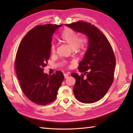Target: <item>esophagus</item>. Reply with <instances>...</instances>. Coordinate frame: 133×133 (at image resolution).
<instances>
[{
  "label": "esophagus",
  "mask_w": 133,
  "mask_h": 133,
  "mask_svg": "<svg viewBox=\"0 0 133 133\" xmlns=\"http://www.w3.org/2000/svg\"><path fill=\"white\" fill-rule=\"evenodd\" d=\"M69 75L68 73H64V77L65 78H67L69 77Z\"/></svg>",
  "instance_id": "1"
}]
</instances>
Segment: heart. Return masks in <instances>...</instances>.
<instances>
[{"label":"heart","instance_id":"obj_1","mask_svg":"<svg viewBox=\"0 0 133 133\" xmlns=\"http://www.w3.org/2000/svg\"><path fill=\"white\" fill-rule=\"evenodd\" d=\"M62 41L67 43L74 52H79L84 50L88 44V39L85 36H79V34L74 30L66 28L61 35ZM51 51L52 54L55 52V46L52 44Z\"/></svg>","mask_w":133,"mask_h":133}]
</instances>
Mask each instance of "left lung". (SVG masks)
<instances>
[{"label":"left lung","mask_w":133,"mask_h":133,"mask_svg":"<svg viewBox=\"0 0 133 133\" xmlns=\"http://www.w3.org/2000/svg\"><path fill=\"white\" fill-rule=\"evenodd\" d=\"M89 38V48L79 64L82 74L72 73L76 80L73 91L77 100L92 103L100 100L113 82L115 57L106 36L94 24L82 21L66 24Z\"/></svg>","instance_id":"left-lung-1"}]
</instances>
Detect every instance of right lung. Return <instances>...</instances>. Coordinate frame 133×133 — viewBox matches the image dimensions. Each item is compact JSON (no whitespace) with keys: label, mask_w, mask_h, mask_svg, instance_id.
<instances>
[{"label":"right lung","mask_w":133,"mask_h":133,"mask_svg":"<svg viewBox=\"0 0 133 133\" xmlns=\"http://www.w3.org/2000/svg\"><path fill=\"white\" fill-rule=\"evenodd\" d=\"M62 24L38 25L30 30L20 43L15 61L20 86L26 97L39 105L54 101L64 79L61 71L48 75L43 72L49 59L52 36Z\"/></svg>","instance_id":"add662e5"}]
</instances>
